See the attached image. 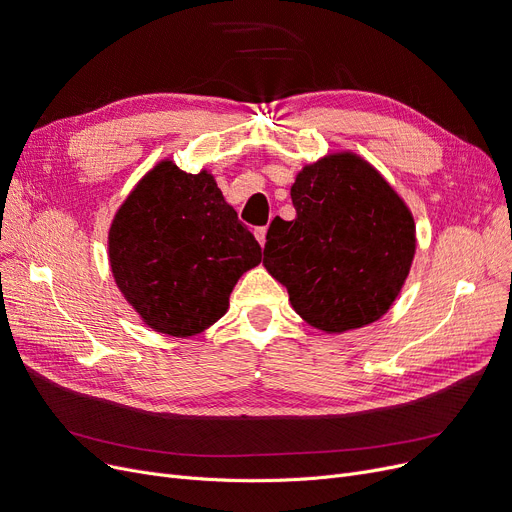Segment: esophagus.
Returning a JSON list of instances; mask_svg holds the SVG:
<instances>
[{"mask_svg": "<svg viewBox=\"0 0 512 512\" xmlns=\"http://www.w3.org/2000/svg\"><path fill=\"white\" fill-rule=\"evenodd\" d=\"M255 238L261 247H265V238H267V228H255Z\"/></svg>", "mask_w": 512, "mask_h": 512, "instance_id": "1", "label": "esophagus"}]
</instances>
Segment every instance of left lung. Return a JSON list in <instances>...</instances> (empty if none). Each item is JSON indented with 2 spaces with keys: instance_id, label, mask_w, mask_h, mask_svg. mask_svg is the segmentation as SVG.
Masks as SVG:
<instances>
[{
  "instance_id": "1",
  "label": "left lung",
  "mask_w": 512,
  "mask_h": 512,
  "mask_svg": "<svg viewBox=\"0 0 512 512\" xmlns=\"http://www.w3.org/2000/svg\"><path fill=\"white\" fill-rule=\"evenodd\" d=\"M297 218L267 230L263 265L309 326L342 334L388 313L411 272L413 213L353 151L303 166L290 188Z\"/></svg>"
}]
</instances>
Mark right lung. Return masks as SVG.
<instances>
[{"mask_svg": "<svg viewBox=\"0 0 512 512\" xmlns=\"http://www.w3.org/2000/svg\"><path fill=\"white\" fill-rule=\"evenodd\" d=\"M107 255L128 305L153 332L201 334L226 311L261 247L226 203L211 172L161 159L116 211Z\"/></svg>", "mask_w": 512, "mask_h": 512, "instance_id": "right-lung-1", "label": "right lung"}]
</instances>
